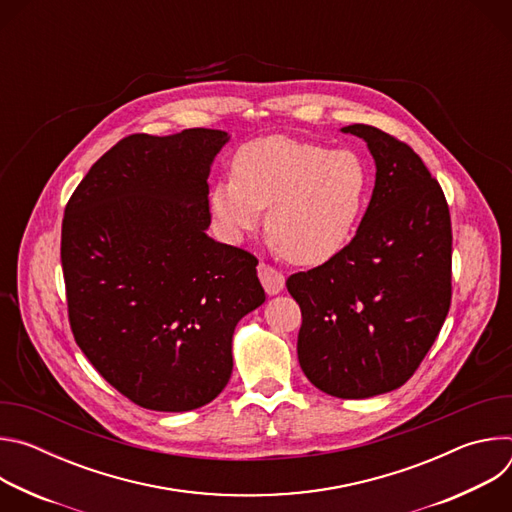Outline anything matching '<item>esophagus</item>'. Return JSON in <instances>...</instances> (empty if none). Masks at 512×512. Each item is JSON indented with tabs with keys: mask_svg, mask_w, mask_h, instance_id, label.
Wrapping results in <instances>:
<instances>
[{
	"mask_svg": "<svg viewBox=\"0 0 512 512\" xmlns=\"http://www.w3.org/2000/svg\"><path fill=\"white\" fill-rule=\"evenodd\" d=\"M257 275H259V279H261V283H263V287H265V291L269 296H275V294H279V291L283 289V285H285V277H283V273L281 271H277L275 267H271L269 263H259L257 265Z\"/></svg>",
	"mask_w": 512,
	"mask_h": 512,
	"instance_id": "obj_1",
	"label": "esophagus"
}]
</instances>
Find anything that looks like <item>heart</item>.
Instances as JSON below:
<instances>
[{"mask_svg": "<svg viewBox=\"0 0 512 512\" xmlns=\"http://www.w3.org/2000/svg\"><path fill=\"white\" fill-rule=\"evenodd\" d=\"M369 186V168L354 152L269 135L235 152L231 180L210 192V212L218 233L239 243L267 208L265 227L281 255L296 265H322L350 243Z\"/></svg>", "mask_w": 512, "mask_h": 512, "instance_id": "b5f03b06", "label": "heart"}]
</instances>
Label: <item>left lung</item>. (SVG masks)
<instances>
[{
  "mask_svg": "<svg viewBox=\"0 0 512 512\" xmlns=\"http://www.w3.org/2000/svg\"><path fill=\"white\" fill-rule=\"evenodd\" d=\"M375 190L352 241L330 261L289 275L302 310L298 358L320 391L364 399L405 385L452 302V221L444 190L401 139L373 125Z\"/></svg>",
  "mask_w": 512,
  "mask_h": 512,
  "instance_id": "8db88e82",
  "label": "left lung"
}]
</instances>
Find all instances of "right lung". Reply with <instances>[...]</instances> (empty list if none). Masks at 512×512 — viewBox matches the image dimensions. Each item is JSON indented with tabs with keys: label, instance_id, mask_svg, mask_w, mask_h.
Returning <instances> with one entry per match:
<instances>
[{
	"label": "right lung",
	"instance_id": "1",
	"mask_svg": "<svg viewBox=\"0 0 512 512\" xmlns=\"http://www.w3.org/2000/svg\"><path fill=\"white\" fill-rule=\"evenodd\" d=\"M221 129L133 133L66 202L60 261L72 336L123 397L154 411L210 403L233 373L237 322L265 302L257 257L212 241L208 174Z\"/></svg>",
	"mask_w": 512,
	"mask_h": 512
}]
</instances>
